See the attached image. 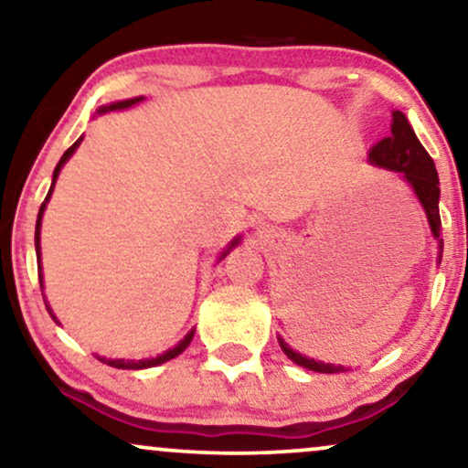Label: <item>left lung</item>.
I'll use <instances>...</instances> for the list:
<instances>
[{
  "mask_svg": "<svg viewBox=\"0 0 468 468\" xmlns=\"http://www.w3.org/2000/svg\"><path fill=\"white\" fill-rule=\"evenodd\" d=\"M371 164L382 165V168L395 170V173H404L406 181L410 183L412 190H415L417 198L421 200L425 216H428L430 229L434 233V238L441 239V214H439V198H441V187H439V175H436L434 162L428 155V151L423 149V144L412 132V127L408 125L406 116L401 112H393V125L391 135L382 138L376 146H371L369 151ZM281 347L295 365L306 367L311 371H319V374H339L346 371V367L341 365H326L317 363V360L306 358L303 354L293 352L292 347H287V343L282 339Z\"/></svg>",
  "mask_w": 468,
  "mask_h": 468,
  "instance_id": "obj_1",
  "label": "left lung"
}]
</instances>
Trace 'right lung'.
I'll return each mask as SVG.
<instances>
[{
	"mask_svg": "<svg viewBox=\"0 0 468 468\" xmlns=\"http://www.w3.org/2000/svg\"><path fill=\"white\" fill-rule=\"evenodd\" d=\"M138 101H142V97L129 99V101H118V103H112V105H108V108H101V112H110V110H122V108H129V105H133V103H138ZM80 142H81V138L77 140L73 146H69L67 153H64L60 162H58L56 170H53V183H51V187H49V194H47V198L43 200V205H40V211H38V220H37V235H34V239H37V257H38V263H40V220H43V214H45L47 200H49V197H51V190H53V186H56L58 173H60V168H62V165H64V162H67V159H69L70 155H73L77 146H80ZM238 241H239V238L230 241L229 250H230V248H233V246H238ZM229 250H227V252H229ZM227 252H224V254H227ZM38 281H40V289H43V271H40V270H38ZM45 306H47V311H49V315H51L53 319H56V315H53V311H51V306L47 304V300H45ZM56 322H58V319H56ZM192 336H194V330H192V333H187V335H186V339H183V341L179 343V346L173 347V350H168V352L162 354V356H157V358H146V360H105V358H99V360H101V363H108L110 367H116V369H144V367L162 365V363H165V360H170V358L179 356V354H181L183 350H186L187 346H190Z\"/></svg>",
	"mask_w": 468,
	"mask_h": 468,
	"instance_id": "obj_1",
	"label": "right lung"
}]
</instances>
